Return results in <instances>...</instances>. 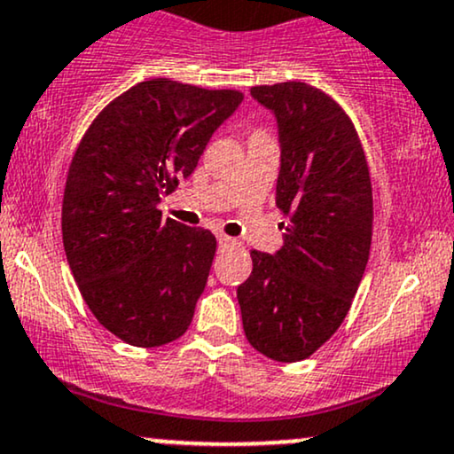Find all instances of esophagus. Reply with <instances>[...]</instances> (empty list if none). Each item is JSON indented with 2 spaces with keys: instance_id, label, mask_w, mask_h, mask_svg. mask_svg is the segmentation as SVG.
I'll list each match as a JSON object with an SVG mask.
<instances>
[{
  "instance_id": "obj_1",
  "label": "esophagus",
  "mask_w": 454,
  "mask_h": 454,
  "mask_svg": "<svg viewBox=\"0 0 454 454\" xmlns=\"http://www.w3.org/2000/svg\"><path fill=\"white\" fill-rule=\"evenodd\" d=\"M217 243H220L222 247H231V245H239L237 239L226 237V234H220V237H217Z\"/></svg>"
}]
</instances>
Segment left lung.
I'll use <instances>...</instances> for the list:
<instances>
[{
  "instance_id": "8db88e82",
  "label": "left lung",
  "mask_w": 454,
  "mask_h": 454,
  "mask_svg": "<svg viewBox=\"0 0 454 454\" xmlns=\"http://www.w3.org/2000/svg\"><path fill=\"white\" fill-rule=\"evenodd\" d=\"M249 93L278 117L275 205L290 226L278 254L254 249L237 299L247 341L273 361L296 363L350 311L372 249V176L352 119L328 93L301 81Z\"/></svg>"
}]
</instances>
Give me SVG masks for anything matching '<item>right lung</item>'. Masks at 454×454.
Returning <instances> with one entry per match:
<instances>
[{
	"label": "right lung",
	"mask_w": 454,
	"mask_h": 454,
	"mask_svg": "<svg viewBox=\"0 0 454 454\" xmlns=\"http://www.w3.org/2000/svg\"><path fill=\"white\" fill-rule=\"evenodd\" d=\"M237 90L151 78L102 108L70 161L61 237L96 320L137 348L179 340L215 256L205 228L161 220L158 202L194 173Z\"/></svg>",
	"instance_id": "obj_1"
}]
</instances>
